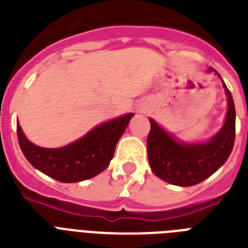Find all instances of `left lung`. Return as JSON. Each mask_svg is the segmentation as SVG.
Returning a JSON list of instances; mask_svg holds the SVG:
<instances>
[{
  "instance_id": "left-lung-1",
  "label": "left lung",
  "mask_w": 248,
  "mask_h": 248,
  "mask_svg": "<svg viewBox=\"0 0 248 248\" xmlns=\"http://www.w3.org/2000/svg\"><path fill=\"white\" fill-rule=\"evenodd\" d=\"M208 72H216L208 68ZM228 113L223 128L207 143L183 144L169 135L155 121L147 139L148 161L155 176L179 186L196 185L216 172L231 155L235 139V108L227 85Z\"/></svg>"
}]
</instances>
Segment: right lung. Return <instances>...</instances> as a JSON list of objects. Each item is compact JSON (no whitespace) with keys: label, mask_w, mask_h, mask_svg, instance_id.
Instances as JSON below:
<instances>
[{"label":"right lung","mask_w":248,"mask_h":248,"mask_svg":"<svg viewBox=\"0 0 248 248\" xmlns=\"http://www.w3.org/2000/svg\"><path fill=\"white\" fill-rule=\"evenodd\" d=\"M134 113L108 121L63 148H41L29 141L16 124L17 140L28 162L45 175L62 183H77L96 176L113 158L117 141Z\"/></svg>","instance_id":"1"}]
</instances>
